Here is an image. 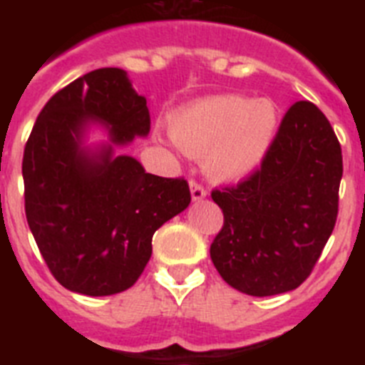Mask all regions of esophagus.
<instances>
[{
    "label": "esophagus",
    "instance_id": "obj_1",
    "mask_svg": "<svg viewBox=\"0 0 365 365\" xmlns=\"http://www.w3.org/2000/svg\"><path fill=\"white\" fill-rule=\"evenodd\" d=\"M190 190H192V199L193 201H201L206 197V188L202 185H199L197 180H190Z\"/></svg>",
    "mask_w": 365,
    "mask_h": 365
}]
</instances>
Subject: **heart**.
<instances>
[{
	"label": "heart",
	"instance_id": "heart-1",
	"mask_svg": "<svg viewBox=\"0 0 365 365\" xmlns=\"http://www.w3.org/2000/svg\"><path fill=\"white\" fill-rule=\"evenodd\" d=\"M278 125V108L270 100L225 95L199 100L173 115L170 135L188 155H205L208 175L235 180L263 163Z\"/></svg>",
	"mask_w": 365,
	"mask_h": 365
}]
</instances>
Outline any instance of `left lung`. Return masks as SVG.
I'll return each mask as SVG.
<instances>
[{"mask_svg":"<svg viewBox=\"0 0 365 365\" xmlns=\"http://www.w3.org/2000/svg\"><path fill=\"white\" fill-rule=\"evenodd\" d=\"M341 173L327 117L307 100L292 104L256 172L212 190L225 217L210 247L221 278L250 296L302 285L333 234Z\"/></svg>","mask_w":365,"mask_h":365,"instance_id":"8db88e82","label":"left lung"}]
</instances>
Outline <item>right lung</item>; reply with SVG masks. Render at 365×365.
Listing matches in <instances>:
<instances>
[{"instance_id": "right-lung-1", "label": "right lung", "mask_w": 365, "mask_h": 365, "mask_svg": "<svg viewBox=\"0 0 365 365\" xmlns=\"http://www.w3.org/2000/svg\"><path fill=\"white\" fill-rule=\"evenodd\" d=\"M93 120L108 125L112 144L81 146ZM150 133L146 98L125 71L104 67L53 95L25 144V215L56 282L86 296L130 289L151 257L157 228L192 201L182 177L146 173L130 155L113 157Z\"/></svg>"}]
</instances>
